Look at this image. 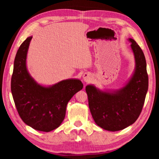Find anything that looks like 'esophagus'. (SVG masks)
Segmentation results:
<instances>
[{"instance_id":"1","label":"esophagus","mask_w":159,"mask_h":159,"mask_svg":"<svg viewBox=\"0 0 159 159\" xmlns=\"http://www.w3.org/2000/svg\"><path fill=\"white\" fill-rule=\"evenodd\" d=\"M83 79L85 82L88 83L91 81V80H92V76H91L90 73H85L83 75Z\"/></svg>"}]
</instances>
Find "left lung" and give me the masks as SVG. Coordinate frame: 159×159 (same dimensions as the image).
Returning a JSON list of instances; mask_svg holds the SVG:
<instances>
[{"label":"left lung","mask_w":159,"mask_h":159,"mask_svg":"<svg viewBox=\"0 0 159 159\" xmlns=\"http://www.w3.org/2000/svg\"><path fill=\"white\" fill-rule=\"evenodd\" d=\"M128 40L131 43L135 65L124 86L116 90H101L93 84L85 87L94 120L108 131L121 130L136 121L148 91L149 79L144 55L133 39Z\"/></svg>","instance_id":"left-lung-1"}]
</instances>
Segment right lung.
<instances>
[{
  "label": "right lung",
  "instance_id": "right-lung-1",
  "mask_svg": "<svg viewBox=\"0 0 159 159\" xmlns=\"http://www.w3.org/2000/svg\"><path fill=\"white\" fill-rule=\"evenodd\" d=\"M32 36L26 39L16 54L11 92L16 108L26 125L36 130L50 132L64 119L66 106L83 85L78 79L62 80L52 85L38 83L27 69L26 57Z\"/></svg>",
  "mask_w": 159,
  "mask_h": 159
}]
</instances>
